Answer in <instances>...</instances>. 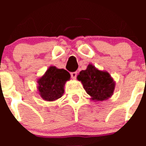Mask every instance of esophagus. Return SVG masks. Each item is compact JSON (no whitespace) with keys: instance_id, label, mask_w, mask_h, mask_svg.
Here are the masks:
<instances>
[{"instance_id":"obj_1","label":"esophagus","mask_w":146,"mask_h":146,"mask_svg":"<svg viewBox=\"0 0 146 146\" xmlns=\"http://www.w3.org/2000/svg\"><path fill=\"white\" fill-rule=\"evenodd\" d=\"M70 76L73 79H76V76H77V72H73V73H70Z\"/></svg>"}]
</instances>
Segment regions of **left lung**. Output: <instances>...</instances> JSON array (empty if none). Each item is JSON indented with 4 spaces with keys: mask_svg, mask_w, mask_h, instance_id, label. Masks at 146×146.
<instances>
[{
    "mask_svg": "<svg viewBox=\"0 0 146 146\" xmlns=\"http://www.w3.org/2000/svg\"><path fill=\"white\" fill-rule=\"evenodd\" d=\"M77 79L82 82L84 89L95 102L104 101L111 98L115 89V81L110 73L89 64L86 70H81Z\"/></svg>",
    "mask_w": 146,
    "mask_h": 146,
    "instance_id": "left-lung-1",
    "label": "left lung"
}]
</instances>
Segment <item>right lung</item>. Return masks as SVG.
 <instances>
[{
    "label": "right lung",
    "instance_id": "right-lung-1",
    "mask_svg": "<svg viewBox=\"0 0 146 146\" xmlns=\"http://www.w3.org/2000/svg\"><path fill=\"white\" fill-rule=\"evenodd\" d=\"M70 78V75L67 70L50 66L38 78V93L45 101L56 100L64 95L65 84Z\"/></svg>",
    "mask_w": 146,
    "mask_h": 146
}]
</instances>
